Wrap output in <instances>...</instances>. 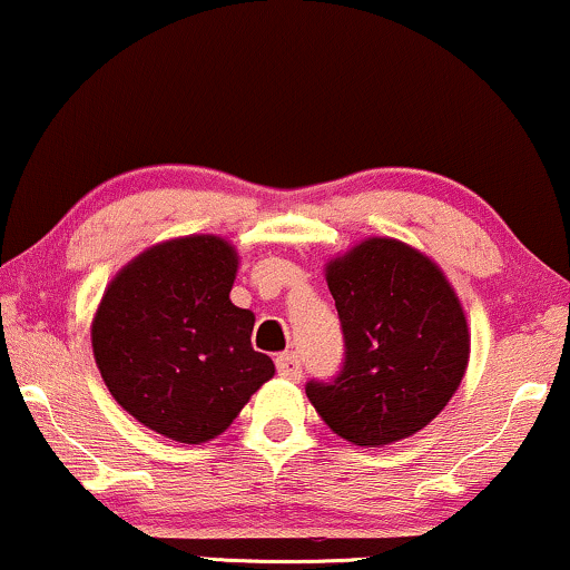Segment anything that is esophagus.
<instances>
[{"instance_id":"esophagus-1","label":"esophagus","mask_w":570,"mask_h":570,"mask_svg":"<svg viewBox=\"0 0 570 570\" xmlns=\"http://www.w3.org/2000/svg\"><path fill=\"white\" fill-rule=\"evenodd\" d=\"M277 372L287 381H301V375H304V367H301V360L298 354H293V351H287V354H279L277 356Z\"/></svg>"}]
</instances>
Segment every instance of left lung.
Segmentation results:
<instances>
[{
	"instance_id": "obj_1",
	"label": "left lung",
	"mask_w": 570,
	"mask_h": 570,
	"mask_svg": "<svg viewBox=\"0 0 570 570\" xmlns=\"http://www.w3.org/2000/svg\"><path fill=\"white\" fill-rule=\"evenodd\" d=\"M343 364L306 396L341 439L383 446L444 410L468 367L470 335L452 285L410 245L372 237L327 266Z\"/></svg>"
}]
</instances>
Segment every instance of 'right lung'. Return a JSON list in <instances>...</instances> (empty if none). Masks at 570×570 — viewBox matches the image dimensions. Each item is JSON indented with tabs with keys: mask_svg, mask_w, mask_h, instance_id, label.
<instances>
[{
	"mask_svg": "<svg viewBox=\"0 0 570 570\" xmlns=\"http://www.w3.org/2000/svg\"><path fill=\"white\" fill-rule=\"evenodd\" d=\"M237 253L195 235L145 250L105 291L91 325L100 375L131 417L200 444L274 375L250 346L253 314L229 301Z\"/></svg>",
	"mask_w": 570,
	"mask_h": 570,
	"instance_id": "obj_1",
	"label": "right lung"
}]
</instances>
